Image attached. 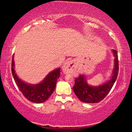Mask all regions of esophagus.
<instances>
[{
    "instance_id": "esophagus-1",
    "label": "esophagus",
    "mask_w": 132,
    "mask_h": 132,
    "mask_svg": "<svg viewBox=\"0 0 132 132\" xmlns=\"http://www.w3.org/2000/svg\"><path fill=\"white\" fill-rule=\"evenodd\" d=\"M62 71L64 73L75 74L77 72V67L73 60L68 61L62 67Z\"/></svg>"
}]
</instances>
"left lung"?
I'll return each mask as SVG.
<instances>
[{"instance_id":"8db88e82","label":"left lung","mask_w":132,"mask_h":132,"mask_svg":"<svg viewBox=\"0 0 132 132\" xmlns=\"http://www.w3.org/2000/svg\"><path fill=\"white\" fill-rule=\"evenodd\" d=\"M112 52L115 56V66L112 77L108 82L98 86H91L87 84L84 76L80 75L75 79L73 89L81 102L87 103L100 102L111 91L118 76L119 70L118 52L116 50H112Z\"/></svg>"}]
</instances>
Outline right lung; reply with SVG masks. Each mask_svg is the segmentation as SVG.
<instances>
[{"mask_svg": "<svg viewBox=\"0 0 132 132\" xmlns=\"http://www.w3.org/2000/svg\"><path fill=\"white\" fill-rule=\"evenodd\" d=\"M11 70L15 84L23 95L30 102L41 103L47 100L55 89L57 79L60 76V68L50 72L44 80L37 85H29L23 82L17 77L14 70V58L12 57Z\"/></svg>", "mask_w": 132, "mask_h": 132, "instance_id": "add662e5", "label": "right lung"}]
</instances>
